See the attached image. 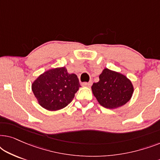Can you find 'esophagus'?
I'll list each match as a JSON object with an SVG mask.
<instances>
[{
    "mask_svg": "<svg viewBox=\"0 0 160 160\" xmlns=\"http://www.w3.org/2000/svg\"><path fill=\"white\" fill-rule=\"evenodd\" d=\"M92 84V82H84V83H83L82 85H83V86H84V87H90Z\"/></svg>",
    "mask_w": 160,
    "mask_h": 160,
    "instance_id": "34e87169",
    "label": "esophagus"
}]
</instances>
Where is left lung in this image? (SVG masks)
<instances>
[{
	"instance_id": "obj_1",
	"label": "left lung",
	"mask_w": 160,
	"mask_h": 160,
	"mask_svg": "<svg viewBox=\"0 0 160 160\" xmlns=\"http://www.w3.org/2000/svg\"><path fill=\"white\" fill-rule=\"evenodd\" d=\"M92 91L100 106L115 109L131 99L134 87L131 81L123 74L104 68L99 76V82L92 86Z\"/></svg>"
}]
</instances>
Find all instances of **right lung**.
Listing matches in <instances>:
<instances>
[{
    "instance_id": "right-lung-1",
    "label": "right lung",
    "mask_w": 160,
    "mask_h": 160,
    "mask_svg": "<svg viewBox=\"0 0 160 160\" xmlns=\"http://www.w3.org/2000/svg\"><path fill=\"white\" fill-rule=\"evenodd\" d=\"M78 77L65 67L49 69L32 82L31 88L38 104L48 111L66 107L80 87Z\"/></svg>"
}]
</instances>
